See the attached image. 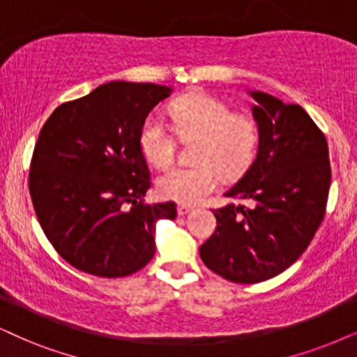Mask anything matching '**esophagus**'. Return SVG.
Instances as JSON below:
<instances>
[{
	"instance_id": "34e87169",
	"label": "esophagus",
	"mask_w": 357,
	"mask_h": 357,
	"mask_svg": "<svg viewBox=\"0 0 357 357\" xmlns=\"http://www.w3.org/2000/svg\"><path fill=\"white\" fill-rule=\"evenodd\" d=\"M194 209L192 206H188V204H179L178 206V214L179 215H184V214H188V212H191Z\"/></svg>"
}]
</instances>
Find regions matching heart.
I'll use <instances>...</instances> for the list:
<instances>
[{
  "instance_id": "obj_1",
  "label": "heart",
  "mask_w": 357,
  "mask_h": 357,
  "mask_svg": "<svg viewBox=\"0 0 357 357\" xmlns=\"http://www.w3.org/2000/svg\"><path fill=\"white\" fill-rule=\"evenodd\" d=\"M176 133L197 137L191 166H173L158 176L156 191L165 199L194 204L219 184L218 169L225 176L242 173L254 160L259 146V126L249 115L204 92L183 96L169 105ZM139 150L156 168L173 161L174 138L160 114H150L139 128Z\"/></svg>"
}]
</instances>
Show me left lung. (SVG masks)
Masks as SVG:
<instances>
[{"label":"left lung","mask_w":357,"mask_h":357,"mask_svg":"<svg viewBox=\"0 0 357 357\" xmlns=\"http://www.w3.org/2000/svg\"><path fill=\"white\" fill-rule=\"evenodd\" d=\"M259 148L249 169L214 211L218 227L199 254L234 283H259L285 272L310 245L326 211L331 168L321 130L300 105L250 90Z\"/></svg>","instance_id":"8db88e82"}]
</instances>
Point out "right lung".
<instances>
[{"mask_svg": "<svg viewBox=\"0 0 357 357\" xmlns=\"http://www.w3.org/2000/svg\"><path fill=\"white\" fill-rule=\"evenodd\" d=\"M173 89L116 82L59 105L40 128L29 192L47 241L72 267L97 277L138 272L156 250L174 202L145 204L151 186L139 128Z\"/></svg>", "mask_w": 357, "mask_h": 357, "instance_id": "obj_1", "label": "right lung"}]
</instances>
